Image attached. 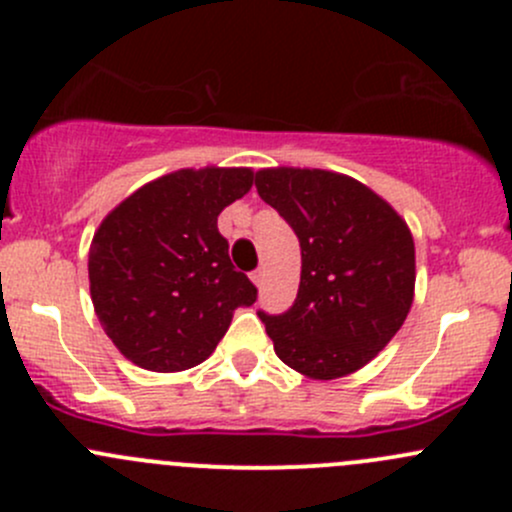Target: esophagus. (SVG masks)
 Masks as SVG:
<instances>
[{
  "mask_svg": "<svg viewBox=\"0 0 512 512\" xmlns=\"http://www.w3.org/2000/svg\"><path fill=\"white\" fill-rule=\"evenodd\" d=\"M252 282H255V287H262V285H265V270L252 272Z\"/></svg>",
  "mask_w": 512,
  "mask_h": 512,
  "instance_id": "34e87169",
  "label": "esophagus"
}]
</instances>
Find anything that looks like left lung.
<instances>
[{
    "instance_id": "obj_1",
    "label": "left lung",
    "mask_w": 512,
    "mask_h": 512,
    "mask_svg": "<svg viewBox=\"0 0 512 512\" xmlns=\"http://www.w3.org/2000/svg\"><path fill=\"white\" fill-rule=\"evenodd\" d=\"M255 188L302 250L292 307L277 317L257 312L275 354L307 379L354 374L391 342L414 304L409 225L381 195L334 170L262 168Z\"/></svg>"
}]
</instances>
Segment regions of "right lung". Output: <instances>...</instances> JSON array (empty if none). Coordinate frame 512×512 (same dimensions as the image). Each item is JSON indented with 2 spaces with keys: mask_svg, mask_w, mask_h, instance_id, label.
Masks as SVG:
<instances>
[{
  "mask_svg": "<svg viewBox=\"0 0 512 512\" xmlns=\"http://www.w3.org/2000/svg\"><path fill=\"white\" fill-rule=\"evenodd\" d=\"M252 168H183L118 203L94 232V312L116 349L148 371H185L215 352L257 289L232 267L218 215L250 193Z\"/></svg>",
  "mask_w": 512,
  "mask_h": 512,
  "instance_id": "1",
  "label": "right lung"
}]
</instances>
